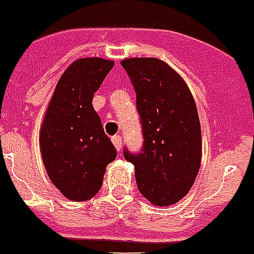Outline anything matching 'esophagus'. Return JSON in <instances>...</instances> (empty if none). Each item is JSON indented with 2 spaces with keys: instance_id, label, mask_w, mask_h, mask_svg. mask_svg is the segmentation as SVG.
Wrapping results in <instances>:
<instances>
[{
  "instance_id": "obj_1",
  "label": "esophagus",
  "mask_w": 254,
  "mask_h": 254,
  "mask_svg": "<svg viewBox=\"0 0 254 254\" xmlns=\"http://www.w3.org/2000/svg\"><path fill=\"white\" fill-rule=\"evenodd\" d=\"M112 142L114 143V146H116L117 150H121V147H122V137H121L120 134L112 136Z\"/></svg>"
}]
</instances>
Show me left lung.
<instances>
[{"label": "left lung", "instance_id": "8db88e82", "mask_svg": "<svg viewBox=\"0 0 254 254\" xmlns=\"http://www.w3.org/2000/svg\"><path fill=\"white\" fill-rule=\"evenodd\" d=\"M136 93L142 127L138 152L123 149L134 165L138 190L152 205H174L190 192L201 164V126L193 96L181 76L158 58L121 62Z\"/></svg>", "mask_w": 254, "mask_h": 254}]
</instances>
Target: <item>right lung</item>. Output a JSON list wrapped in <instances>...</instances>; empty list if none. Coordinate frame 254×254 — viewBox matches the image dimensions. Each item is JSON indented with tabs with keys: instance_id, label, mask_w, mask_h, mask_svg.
Returning a JSON list of instances; mask_svg holds the SVG:
<instances>
[{
	"instance_id": "1",
	"label": "right lung",
	"mask_w": 254,
	"mask_h": 254,
	"mask_svg": "<svg viewBox=\"0 0 254 254\" xmlns=\"http://www.w3.org/2000/svg\"><path fill=\"white\" fill-rule=\"evenodd\" d=\"M114 62L75 61L61 76L40 131V151L52 183L64 197L86 201L99 192L117 150L94 111V93Z\"/></svg>"
}]
</instances>
